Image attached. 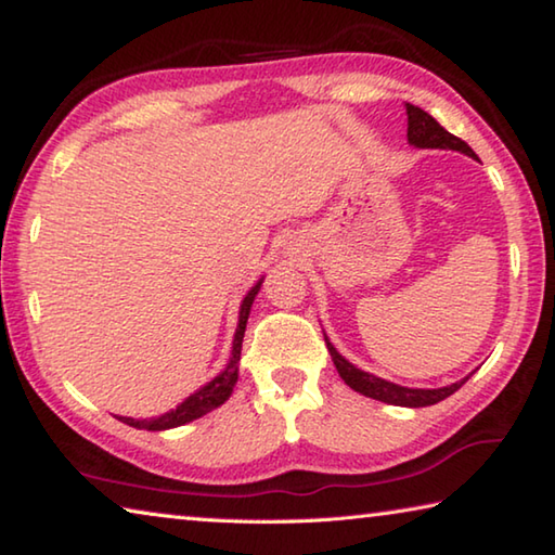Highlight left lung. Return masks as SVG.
<instances>
[{
    "label": "left lung",
    "mask_w": 555,
    "mask_h": 555,
    "mask_svg": "<svg viewBox=\"0 0 555 555\" xmlns=\"http://www.w3.org/2000/svg\"><path fill=\"white\" fill-rule=\"evenodd\" d=\"M405 113H408V144H411V147H415V150H452V152H462L466 156H472V159L476 156L474 150L468 147L464 140H459L452 132H447L430 113H425L423 108L413 106V103H405ZM323 340H326V348L331 352L333 364H336L340 379L348 384L350 389H354L362 396H367V399L389 403V405H403V408L435 405V403L444 401L447 396H452L456 389H462V386L468 382V376L474 374L472 372L468 376H464V379H459L454 384L437 386V389H413V386L393 384L389 379H382V376H376L372 372L354 367L350 360H345L343 354L336 350V345L328 340L326 331H323Z\"/></svg>",
    "instance_id": "1"
}]
</instances>
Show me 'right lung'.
<instances>
[{
  "instance_id": "add662e5",
  "label": "right lung",
  "mask_w": 555,
  "mask_h": 555,
  "mask_svg": "<svg viewBox=\"0 0 555 555\" xmlns=\"http://www.w3.org/2000/svg\"><path fill=\"white\" fill-rule=\"evenodd\" d=\"M266 275H260L256 280V285L246 292V297L238 305V323L234 331V340H232V354H229V362L224 364V370L215 374L210 382H205L201 389H195L188 399H183L179 405L166 411L164 415L156 417H128V415H118V421L138 427V430H150V433H162V430H171V427H181L185 423H193L197 417L207 415L215 408L222 405L229 396H232L234 386L238 382V360H242V343H244V333H246V323H248V313L250 307H254V299L260 292V285H263Z\"/></svg>"
}]
</instances>
